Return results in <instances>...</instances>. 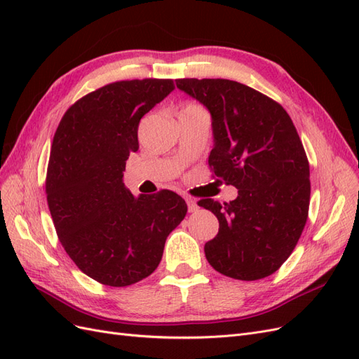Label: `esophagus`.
<instances>
[{
  "instance_id": "1",
  "label": "esophagus",
  "mask_w": 359,
  "mask_h": 359,
  "mask_svg": "<svg viewBox=\"0 0 359 359\" xmlns=\"http://www.w3.org/2000/svg\"><path fill=\"white\" fill-rule=\"evenodd\" d=\"M186 202H187V208H189V212H194V211H198L199 205H198V202H196V201H194V199H190V198H187V199H186Z\"/></svg>"
}]
</instances>
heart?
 Masks as SVG:
<instances>
[{
  "mask_svg": "<svg viewBox=\"0 0 359 359\" xmlns=\"http://www.w3.org/2000/svg\"><path fill=\"white\" fill-rule=\"evenodd\" d=\"M187 109H201V107H199V106H196V104H187L186 107H184L182 111H187Z\"/></svg>",
  "mask_w": 359,
  "mask_h": 359,
  "instance_id": "1",
  "label": "heart"
}]
</instances>
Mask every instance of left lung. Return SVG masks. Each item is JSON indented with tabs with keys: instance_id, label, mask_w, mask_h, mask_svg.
Wrapping results in <instances>:
<instances>
[{
	"instance_id": "obj_1",
	"label": "left lung",
	"mask_w": 359,
	"mask_h": 359,
	"mask_svg": "<svg viewBox=\"0 0 359 359\" xmlns=\"http://www.w3.org/2000/svg\"><path fill=\"white\" fill-rule=\"evenodd\" d=\"M211 115L208 163L238 189L229 203L199 202L219 219L205 256L236 280L268 277L295 248L309 215L310 168L290 116L277 102L229 79H177Z\"/></svg>"
}]
</instances>
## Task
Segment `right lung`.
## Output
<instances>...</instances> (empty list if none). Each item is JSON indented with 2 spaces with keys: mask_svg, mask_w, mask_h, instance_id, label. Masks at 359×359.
Instances as JSON below:
<instances>
[{
  "mask_svg": "<svg viewBox=\"0 0 359 359\" xmlns=\"http://www.w3.org/2000/svg\"><path fill=\"white\" fill-rule=\"evenodd\" d=\"M170 79L102 86L64 114L53 136L46 194L60 241L83 274L106 286L137 283L158 266L168 235L187 214L177 193L133 196L126 161L139 148L137 127L168 97Z\"/></svg>",
  "mask_w": 359,
  "mask_h": 359,
  "instance_id": "1",
  "label": "right lung"
}]
</instances>
